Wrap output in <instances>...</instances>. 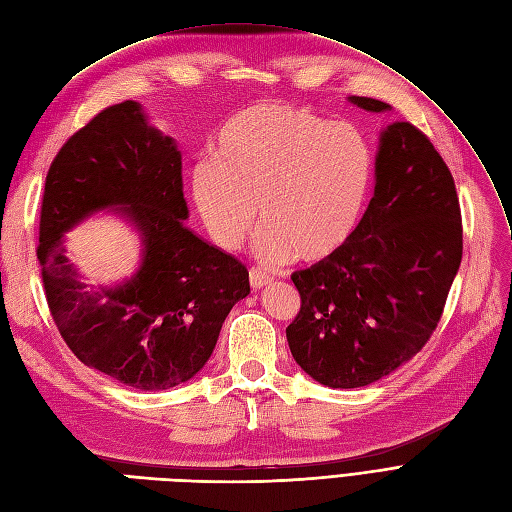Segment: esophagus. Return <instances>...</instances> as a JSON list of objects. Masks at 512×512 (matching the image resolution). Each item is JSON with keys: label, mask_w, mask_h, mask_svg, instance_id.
<instances>
[{"label": "esophagus", "mask_w": 512, "mask_h": 512, "mask_svg": "<svg viewBox=\"0 0 512 512\" xmlns=\"http://www.w3.org/2000/svg\"><path fill=\"white\" fill-rule=\"evenodd\" d=\"M271 281H273L271 275H267V273L260 271V269H250V284H252L254 290H260L264 286H269Z\"/></svg>", "instance_id": "esophagus-1"}]
</instances>
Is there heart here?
Masks as SVG:
<instances>
[{
    "label": "heart",
    "instance_id": "b5f03b06",
    "mask_svg": "<svg viewBox=\"0 0 512 512\" xmlns=\"http://www.w3.org/2000/svg\"><path fill=\"white\" fill-rule=\"evenodd\" d=\"M373 182V150L347 122L260 103L218 131L192 169V201L218 248L233 252L260 224L267 262H317L354 235Z\"/></svg>",
    "mask_w": 512,
    "mask_h": 512
}]
</instances>
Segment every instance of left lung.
I'll return each mask as SVG.
<instances>
[{
	"label": "left lung",
	"mask_w": 512,
	"mask_h": 512,
	"mask_svg": "<svg viewBox=\"0 0 512 512\" xmlns=\"http://www.w3.org/2000/svg\"><path fill=\"white\" fill-rule=\"evenodd\" d=\"M366 112L390 105L349 97ZM462 262L455 182L411 122L379 137L375 195L332 256L292 273L301 311L286 328L296 364L328 387H362L421 351L443 315Z\"/></svg>",
	"instance_id": "8db88e82"
}]
</instances>
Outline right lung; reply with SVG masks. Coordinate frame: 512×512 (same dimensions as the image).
<instances>
[{"instance_id": "obj_1", "label": "right lung", "mask_w": 512, "mask_h": 512, "mask_svg": "<svg viewBox=\"0 0 512 512\" xmlns=\"http://www.w3.org/2000/svg\"><path fill=\"white\" fill-rule=\"evenodd\" d=\"M116 208L143 239L140 269L112 289H86L62 235ZM182 152L148 125L137 101L101 110L52 161L40 211L38 260L46 301L76 358L135 390H169L195 377L216 347L250 273L184 226Z\"/></svg>"}]
</instances>
